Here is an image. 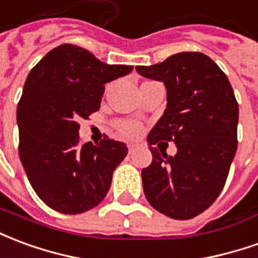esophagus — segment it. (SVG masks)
Listing matches in <instances>:
<instances>
[{
	"instance_id": "obj_1",
	"label": "esophagus",
	"mask_w": 258,
	"mask_h": 258,
	"mask_svg": "<svg viewBox=\"0 0 258 258\" xmlns=\"http://www.w3.org/2000/svg\"><path fill=\"white\" fill-rule=\"evenodd\" d=\"M136 147H138V146H136V144H135V143H129V144H127V150H129V154H132Z\"/></svg>"
}]
</instances>
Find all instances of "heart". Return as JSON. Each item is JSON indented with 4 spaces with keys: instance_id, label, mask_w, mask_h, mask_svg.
Segmentation results:
<instances>
[{
    "instance_id": "heart-1",
    "label": "heart",
    "mask_w": 258,
    "mask_h": 258,
    "mask_svg": "<svg viewBox=\"0 0 258 258\" xmlns=\"http://www.w3.org/2000/svg\"><path fill=\"white\" fill-rule=\"evenodd\" d=\"M118 132L125 136V138H136L142 132V126L138 122H133V120H120L118 122Z\"/></svg>"
}]
</instances>
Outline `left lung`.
<instances>
[{
    "instance_id": "8db88e82",
    "label": "left lung",
    "mask_w": 258,
    "mask_h": 258,
    "mask_svg": "<svg viewBox=\"0 0 258 258\" xmlns=\"http://www.w3.org/2000/svg\"><path fill=\"white\" fill-rule=\"evenodd\" d=\"M167 89V108L147 136L153 161L142 169L146 199L175 220H190L218 197L237 147L239 107L226 75L202 52H179L136 67ZM173 141L174 156L152 146Z\"/></svg>"
}]
</instances>
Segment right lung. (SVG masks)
<instances>
[{"instance_id": "1", "label": "right lung", "mask_w": 258, "mask_h": 258, "mask_svg": "<svg viewBox=\"0 0 258 258\" xmlns=\"http://www.w3.org/2000/svg\"><path fill=\"white\" fill-rule=\"evenodd\" d=\"M132 71L72 44L55 47L30 71L16 112L19 155L32 187L52 210L85 213L108 193L127 147L108 138L80 144L78 119L98 111L105 83Z\"/></svg>"}]
</instances>
